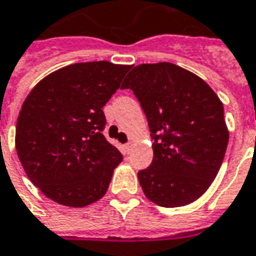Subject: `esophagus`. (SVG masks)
Returning <instances> with one entry per match:
<instances>
[{
    "instance_id": "esophagus-1",
    "label": "esophagus",
    "mask_w": 256,
    "mask_h": 256,
    "mask_svg": "<svg viewBox=\"0 0 256 256\" xmlns=\"http://www.w3.org/2000/svg\"><path fill=\"white\" fill-rule=\"evenodd\" d=\"M124 148H126V152L128 154L130 151V148H132V143H126V146H124Z\"/></svg>"
}]
</instances>
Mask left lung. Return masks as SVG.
<instances>
[{
    "label": "left lung",
    "mask_w": 256,
    "mask_h": 256,
    "mask_svg": "<svg viewBox=\"0 0 256 256\" xmlns=\"http://www.w3.org/2000/svg\"><path fill=\"white\" fill-rule=\"evenodd\" d=\"M121 89L135 93L155 140L151 166L138 172L146 197L164 208L198 200L216 178L230 139L218 96L168 62L134 67Z\"/></svg>",
    "instance_id": "obj_1"
}]
</instances>
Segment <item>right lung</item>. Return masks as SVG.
<instances>
[{"label":"right lung","instance_id":"right-lung-1","mask_svg":"<svg viewBox=\"0 0 256 256\" xmlns=\"http://www.w3.org/2000/svg\"><path fill=\"white\" fill-rule=\"evenodd\" d=\"M130 68L74 63L44 76L26 96L17 117V156L47 198L84 208L105 196L122 155L101 134L102 108Z\"/></svg>","mask_w":256,"mask_h":256}]
</instances>
